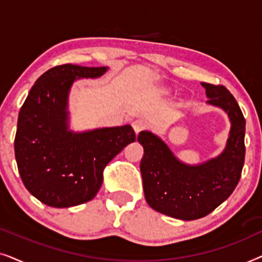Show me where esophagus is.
<instances>
[{"label": "esophagus", "mask_w": 262, "mask_h": 262, "mask_svg": "<svg viewBox=\"0 0 262 262\" xmlns=\"http://www.w3.org/2000/svg\"><path fill=\"white\" fill-rule=\"evenodd\" d=\"M148 126H149L148 121L144 120V119H136L134 123H132V127H134L136 134H138V132L145 130V128H148Z\"/></svg>", "instance_id": "esophagus-1"}]
</instances>
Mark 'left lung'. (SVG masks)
I'll return each instance as SVG.
<instances>
[{
	"instance_id": "obj_1",
	"label": "left lung",
	"mask_w": 262,
	"mask_h": 262,
	"mask_svg": "<svg viewBox=\"0 0 262 262\" xmlns=\"http://www.w3.org/2000/svg\"><path fill=\"white\" fill-rule=\"evenodd\" d=\"M207 103L221 107L231 123L224 151L198 166L179 161L166 143L149 131L138 135L144 148L141 161L146 203L157 212L182 221L205 217L227 200L237 186L245 163L246 120L224 85L204 83Z\"/></svg>"
}]
</instances>
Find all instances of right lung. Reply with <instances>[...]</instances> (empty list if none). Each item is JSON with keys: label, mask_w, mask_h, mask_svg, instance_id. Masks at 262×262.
I'll list each match as a JSON object with an SVG mask.
<instances>
[{"label": "right lung", "mask_w": 262, "mask_h": 262, "mask_svg": "<svg viewBox=\"0 0 262 262\" xmlns=\"http://www.w3.org/2000/svg\"><path fill=\"white\" fill-rule=\"evenodd\" d=\"M106 67L63 64L35 81L21 107L14 150L21 180L52 207H71L96 195L103 169L136 141L131 125L85 132L68 130V95L77 78L100 77Z\"/></svg>", "instance_id": "1"}]
</instances>
